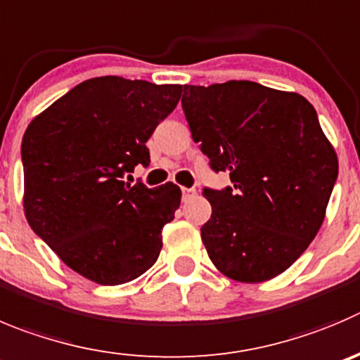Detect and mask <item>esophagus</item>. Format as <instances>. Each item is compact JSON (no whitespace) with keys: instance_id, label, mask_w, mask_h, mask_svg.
I'll use <instances>...</instances> for the list:
<instances>
[{"instance_id":"34e87169","label":"esophagus","mask_w":360,"mask_h":360,"mask_svg":"<svg viewBox=\"0 0 360 360\" xmlns=\"http://www.w3.org/2000/svg\"><path fill=\"white\" fill-rule=\"evenodd\" d=\"M196 194V189H189V187H182V198L186 200V198H191Z\"/></svg>"}]
</instances>
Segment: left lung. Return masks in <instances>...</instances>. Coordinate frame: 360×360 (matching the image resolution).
<instances>
[{
    "label": "left lung",
    "mask_w": 360,
    "mask_h": 360,
    "mask_svg": "<svg viewBox=\"0 0 360 360\" xmlns=\"http://www.w3.org/2000/svg\"><path fill=\"white\" fill-rule=\"evenodd\" d=\"M194 143L231 187L205 189L212 217L201 240L229 279L263 283L316 237L338 178V157L313 105L252 81L184 86Z\"/></svg>",
    "instance_id": "obj_1"
}]
</instances>
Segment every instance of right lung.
I'll use <instances>...</instances> for the list:
<instances>
[{
    "label": "right lung",
    "instance_id": "obj_1",
    "mask_svg": "<svg viewBox=\"0 0 360 360\" xmlns=\"http://www.w3.org/2000/svg\"><path fill=\"white\" fill-rule=\"evenodd\" d=\"M180 84L118 75L72 88L24 132V214L61 262L98 285H123L159 258L180 187L123 182L148 166L146 141L176 108Z\"/></svg>",
    "mask_w": 360,
    "mask_h": 360
}]
</instances>
